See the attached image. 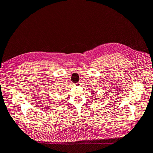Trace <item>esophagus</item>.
<instances>
[{
    "label": "esophagus",
    "instance_id": "esophagus-1",
    "mask_svg": "<svg viewBox=\"0 0 153 153\" xmlns=\"http://www.w3.org/2000/svg\"><path fill=\"white\" fill-rule=\"evenodd\" d=\"M80 85V82H78L76 83V85Z\"/></svg>",
    "mask_w": 153,
    "mask_h": 153
}]
</instances>
